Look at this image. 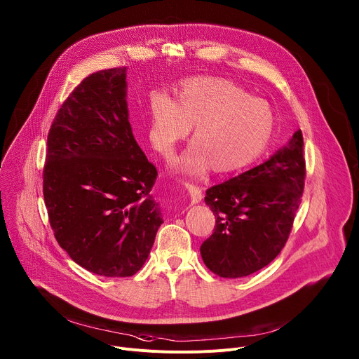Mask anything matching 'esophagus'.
Returning a JSON list of instances; mask_svg holds the SVG:
<instances>
[{
  "instance_id": "esophagus-1",
  "label": "esophagus",
  "mask_w": 359,
  "mask_h": 359,
  "mask_svg": "<svg viewBox=\"0 0 359 359\" xmlns=\"http://www.w3.org/2000/svg\"><path fill=\"white\" fill-rule=\"evenodd\" d=\"M186 189H187V193H189V198H190V203L191 205H196L202 201L203 198V193H202V189L194 186V184H186Z\"/></svg>"
}]
</instances>
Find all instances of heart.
<instances>
[{
    "mask_svg": "<svg viewBox=\"0 0 359 359\" xmlns=\"http://www.w3.org/2000/svg\"><path fill=\"white\" fill-rule=\"evenodd\" d=\"M191 126L193 144L175 161V169L196 177L210 168L233 173L249 166L269 144L275 118L265 100L223 79L186 80L176 103L153 97L149 142L156 153L170 157Z\"/></svg>",
    "mask_w": 359,
    "mask_h": 359,
    "instance_id": "b5f03b06",
    "label": "heart"
}]
</instances>
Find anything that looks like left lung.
Instances as JSON below:
<instances>
[{
	"mask_svg": "<svg viewBox=\"0 0 359 359\" xmlns=\"http://www.w3.org/2000/svg\"><path fill=\"white\" fill-rule=\"evenodd\" d=\"M304 137L298 130L265 163L206 190L216 224L201 246L205 265L220 278L265 268L283 249L305 184Z\"/></svg>",
	"mask_w": 359,
	"mask_h": 359,
	"instance_id": "obj_1",
	"label": "left lung"
}]
</instances>
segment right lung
<instances>
[{"label":"right lung","mask_w":359,"mask_h":359,"mask_svg":"<svg viewBox=\"0 0 359 359\" xmlns=\"http://www.w3.org/2000/svg\"><path fill=\"white\" fill-rule=\"evenodd\" d=\"M126 95V67L86 77L54 117L43 170L58 245L107 278L139 272L163 223L150 194L157 170L133 136Z\"/></svg>","instance_id":"obj_1"}]
</instances>
